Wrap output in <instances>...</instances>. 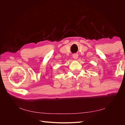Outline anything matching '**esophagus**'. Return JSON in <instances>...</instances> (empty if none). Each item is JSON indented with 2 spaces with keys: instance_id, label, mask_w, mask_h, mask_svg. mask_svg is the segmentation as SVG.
Listing matches in <instances>:
<instances>
[{
  "instance_id": "34e87169",
  "label": "esophagus",
  "mask_w": 125,
  "mask_h": 125,
  "mask_svg": "<svg viewBox=\"0 0 125 125\" xmlns=\"http://www.w3.org/2000/svg\"><path fill=\"white\" fill-rule=\"evenodd\" d=\"M73 57L74 59H77L78 58V54H73Z\"/></svg>"
}]
</instances>
